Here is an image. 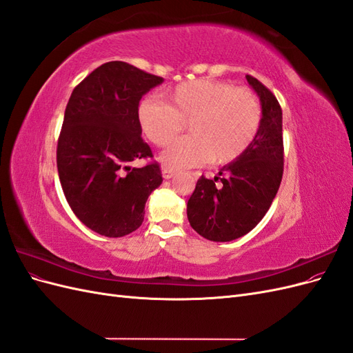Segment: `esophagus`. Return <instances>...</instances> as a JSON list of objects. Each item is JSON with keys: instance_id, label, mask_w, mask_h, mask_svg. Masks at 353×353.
Returning <instances> with one entry per match:
<instances>
[{"instance_id": "obj_1", "label": "esophagus", "mask_w": 353, "mask_h": 353, "mask_svg": "<svg viewBox=\"0 0 353 353\" xmlns=\"http://www.w3.org/2000/svg\"><path fill=\"white\" fill-rule=\"evenodd\" d=\"M174 174H175V170L169 169V168H162V175L165 179H170L174 176Z\"/></svg>"}]
</instances>
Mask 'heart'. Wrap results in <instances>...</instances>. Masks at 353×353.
<instances>
[{"mask_svg":"<svg viewBox=\"0 0 353 353\" xmlns=\"http://www.w3.org/2000/svg\"><path fill=\"white\" fill-rule=\"evenodd\" d=\"M138 125L148 141L166 147L160 154L168 168H193L205 162L227 165L237 160L258 137L263 110L248 88L225 81L194 79L162 94V103L144 100L138 105Z\"/></svg>","mask_w":353,"mask_h":353,"instance_id":"b5f03b06","label":"heart"}]
</instances>
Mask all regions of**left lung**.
Returning a JSON list of instances; mask_svg holds the SVG:
<instances>
[{
  "label": "left lung",
  "mask_w": 353,
  "mask_h": 353,
  "mask_svg": "<svg viewBox=\"0 0 353 353\" xmlns=\"http://www.w3.org/2000/svg\"><path fill=\"white\" fill-rule=\"evenodd\" d=\"M263 117L258 137L218 176H200L187 203L190 225L210 241H231L252 231L268 212L284 169L283 112L275 95L248 74Z\"/></svg>",
  "instance_id": "8db88e82"
}]
</instances>
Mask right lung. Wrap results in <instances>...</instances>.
<instances>
[{"label": "right lung", "mask_w": 353, "mask_h": 353, "mask_svg": "<svg viewBox=\"0 0 353 353\" xmlns=\"http://www.w3.org/2000/svg\"><path fill=\"white\" fill-rule=\"evenodd\" d=\"M163 82L125 61H109L74 87L57 141L63 193L78 219L104 237H123L144 221V206L162 184L157 162L141 138L138 105Z\"/></svg>", "instance_id": "obj_1"}]
</instances>
